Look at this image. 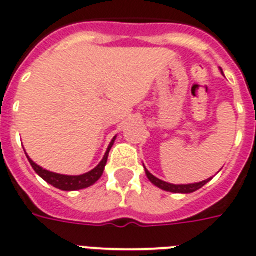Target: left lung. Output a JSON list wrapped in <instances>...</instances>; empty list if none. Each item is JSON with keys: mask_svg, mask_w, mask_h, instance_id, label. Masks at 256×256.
<instances>
[{"mask_svg": "<svg viewBox=\"0 0 256 256\" xmlns=\"http://www.w3.org/2000/svg\"><path fill=\"white\" fill-rule=\"evenodd\" d=\"M145 174H146L149 181H150L154 186H157V188H160V189L165 190V192H170V193H181V194H189V193H193V192H197L198 189H201L202 186H205L206 184L209 182L210 180L212 178H212H208L205 180V181H201V182H196V184L174 185V184L165 182V181H162V180L154 177V176H153L152 173L146 169V168H145Z\"/></svg>", "mask_w": 256, "mask_h": 256, "instance_id": "obj_1", "label": "left lung"}]
</instances>
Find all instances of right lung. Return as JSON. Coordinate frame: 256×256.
<instances>
[{
	"label": "right lung",
	"mask_w": 256,
	"mask_h": 256,
	"mask_svg": "<svg viewBox=\"0 0 256 256\" xmlns=\"http://www.w3.org/2000/svg\"><path fill=\"white\" fill-rule=\"evenodd\" d=\"M116 136L112 138V141L110 142L107 148V152L104 154L103 160L100 161L99 165L96 168H94L92 170L87 172L84 174L80 176H66V174H59V173H54V172L46 170L40 165H36L34 161L28 156V160L30 162V165L32 166V169L36 170V173L40 176V178H44L47 184H50L56 189L64 190V192H74V190H80V189H86V188H90L91 185L98 181V180L103 176L104 168H106V164H107L108 160V154H110V150H111L112 145L115 142Z\"/></svg>",
	"instance_id": "1"
}]
</instances>
